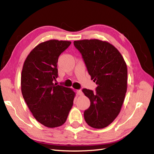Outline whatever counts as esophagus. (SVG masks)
I'll list each match as a JSON object with an SVG mask.
<instances>
[{
    "label": "esophagus",
    "instance_id": "esophagus-1",
    "mask_svg": "<svg viewBox=\"0 0 154 154\" xmlns=\"http://www.w3.org/2000/svg\"><path fill=\"white\" fill-rule=\"evenodd\" d=\"M76 92L78 95H83V92L81 90H77Z\"/></svg>",
    "mask_w": 154,
    "mask_h": 154
}]
</instances>
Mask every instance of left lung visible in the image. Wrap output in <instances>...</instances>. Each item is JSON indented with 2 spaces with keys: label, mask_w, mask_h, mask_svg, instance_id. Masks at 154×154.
<instances>
[{
  "label": "left lung",
  "mask_w": 154,
  "mask_h": 154,
  "mask_svg": "<svg viewBox=\"0 0 154 154\" xmlns=\"http://www.w3.org/2000/svg\"><path fill=\"white\" fill-rule=\"evenodd\" d=\"M80 51L96 92L83 89L91 105L84 112L88 125L101 129L112 123L120 112L127 91V65L119 51L106 41L97 39L74 41Z\"/></svg>",
  "instance_id": "left-lung-1"
}]
</instances>
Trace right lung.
Here are the masks:
<instances>
[{"label":"right lung","mask_w":154,"mask_h":154,"mask_svg":"<svg viewBox=\"0 0 154 154\" xmlns=\"http://www.w3.org/2000/svg\"><path fill=\"white\" fill-rule=\"evenodd\" d=\"M71 44L57 40L42 42L30 51L23 65V98L35 120L48 128L63 125L73 106V89L53 83L58 76V57Z\"/></svg>","instance_id":"1"}]
</instances>
